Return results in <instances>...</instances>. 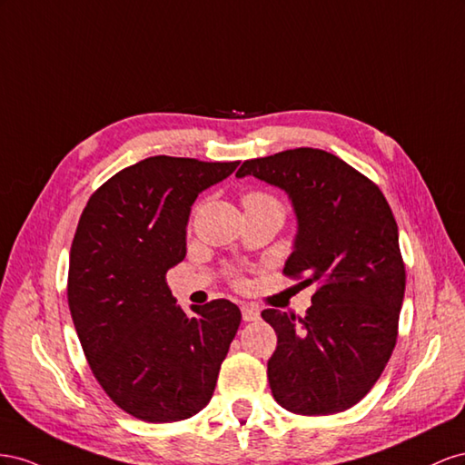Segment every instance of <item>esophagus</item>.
Here are the masks:
<instances>
[{
    "mask_svg": "<svg viewBox=\"0 0 465 465\" xmlns=\"http://www.w3.org/2000/svg\"><path fill=\"white\" fill-rule=\"evenodd\" d=\"M242 315H243V322H257L259 320V308L255 306V303H243L242 306Z\"/></svg>",
    "mask_w": 465,
    "mask_h": 465,
    "instance_id": "34e87169",
    "label": "esophagus"
}]
</instances>
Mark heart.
<instances>
[{
	"mask_svg": "<svg viewBox=\"0 0 465 465\" xmlns=\"http://www.w3.org/2000/svg\"><path fill=\"white\" fill-rule=\"evenodd\" d=\"M243 204H272V206H276V208H281V210H282L281 203H278L276 198H272V196H271V194H267V193H259V191L247 193V194L243 196Z\"/></svg>",
	"mask_w": 465,
	"mask_h": 465,
	"instance_id": "1",
	"label": "heart"
}]
</instances>
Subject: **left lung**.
<instances>
[{"label": "left lung", "instance_id": "obj_1", "mask_svg": "<svg viewBox=\"0 0 465 465\" xmlns=\"http://www.w3.org/2000/svg\"><path fill=\"white\" fill-rule=\"evenodd\" d=\"M253 175L288 193L298 216L284 274L315 286L306 317L264 310L276 331L269 383L296 415H333L372 390L397 342L405 262L393 212L374 181L341 157L296 148L247 159Z\"/></svg>", "mask_w": 465, "mask_h": 465}]
</instances>
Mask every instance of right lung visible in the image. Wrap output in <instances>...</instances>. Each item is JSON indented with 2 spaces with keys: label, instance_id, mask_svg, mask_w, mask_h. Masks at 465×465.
Masks as SVG:
<instances>
[{
  "label": "right lung",
  "instance_id": "add662e5",
  "mask_svg": "<svg viewBox=\"0 0 465 465\" xmlns=\"http://www.w3.org/2000/svg\"><path fill=\"white\" fill-rule=\"evenodd\" d=\"M240 162L155 155L124 167L89 196L70 249L68 303L93 376L114 405L175 422L210 401L242 312L212 300L184 313L167 271L187 255L198 193Z\"/></svg>",
  "mask_w": 465,
  "mask_h": 465
}]
</instances>
